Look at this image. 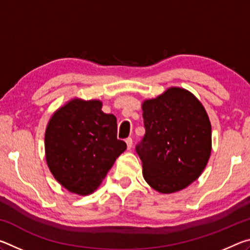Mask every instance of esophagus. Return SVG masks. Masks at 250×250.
<instances>
[{"instance_id":"obj_1","label":"esophagus","mask_w":250,"mask_h":250,"mask_svg":"<svg viewBox=\"0 0 250 250\" xmlns=\"http://www.w3.org/2000/svg\"><path fill=\"white\" fill-rule=\"evenodd\" d=\"M125 143H126V147H128V150H130L131 147H132V139L131 138L125 139Z\"/></svg>"}]
</instances>
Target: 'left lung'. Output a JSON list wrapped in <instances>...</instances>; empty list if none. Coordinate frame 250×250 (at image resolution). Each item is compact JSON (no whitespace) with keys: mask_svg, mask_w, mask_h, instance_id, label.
I'll return each instance as SVG.
<instances>
[{"mask_svg":"<svg viewBox=\"0 0 250 250\" xmlns=\"http://www.w3.org/2000/svg\"><path fill=\"white\" fill-rule=\"evenodd\" d=\"M146 134L137 152L142 174L162 194L179 192L197 180L211 152V125L191 91L170 87L142 103Z\"/></svg>","mask_w":250,"mask_h":250,"instance_id":"obj_1","label":"left lung"}]
</instances>
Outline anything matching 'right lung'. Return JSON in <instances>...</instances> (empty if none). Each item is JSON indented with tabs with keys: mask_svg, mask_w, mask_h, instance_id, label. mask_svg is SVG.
<instances>
[{
	"mask_svg": "<svg viewBox=\"0 0 250 250\" xmlns=\"http://www.w3.org/2000/svg\"><path fill=\"white\" fill-rule=\"evenodd\" d=\"M98 99L73 98L53 113L45 131V158L62 188L86 196L94 193L126 149L117 139V119Z\"/></svg>",
	"mask_w": 250,
	"mask_h": 250,
	"instance_id": "obj_1",
	"label": "right lung"
}]
</instances>
